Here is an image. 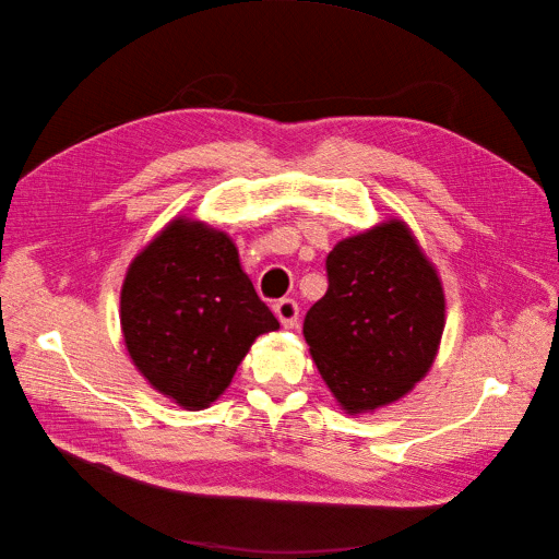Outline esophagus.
Masks as SVG:
<instances>
[{
	"instance_id": "1",
	"label": "esophagus",
	"mask_w": 559,
	"mask_h": 559,
	"mask_svg": "<svg viewBox=\"0 0 559 559\" xmlns=\"http://www.w3.org/2000/svg\"><path fill=\"white\" fill-rule=\"evenodd\" d=\"M273 312H275V317L280 319V324L284 329H294V324L298 321V306H296V300H292V298L277 300L273 306Z\"/></svg>"
}]
</instances>
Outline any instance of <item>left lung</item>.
Wrapping results in <instances>:
<instances>
[{"label":"left lung","instance_id":"1","mask_svg":"<svg viewBox=\"0 0 559 559\" xmlns=\"http://www.w3.org/2000/svg\"><path fill=\"white\" fill-rule=\"evenodd\" d=\"M326 273L329 292L302 335L337 405L354 417L376 413L431 370L445 329L443 282L403 218L337 242Z\"/></svg>","mask_w":559,"mask_h":559}]
</instances>
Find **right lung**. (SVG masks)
Returning a JSON list of instances; mask_svg holds the SVG:
<instances>
[{
    "instance_id": "obj_1",
    "label": "right lung",
    "mask_w": 559,
    "mask_h": 559,
    "mask_svg": "<svg viewBox=\"0 0 559 559\" xmlns=\"http://www.w3.org/2000/svg\"><path fill=\"white\" fill-rule=\"evenodd\" d=\"M277 329L230 235L198 218L175 216L128 265L121 331L130 361L183 411L210 408L253 341Z\"/></svg>"
}]
</instances>
